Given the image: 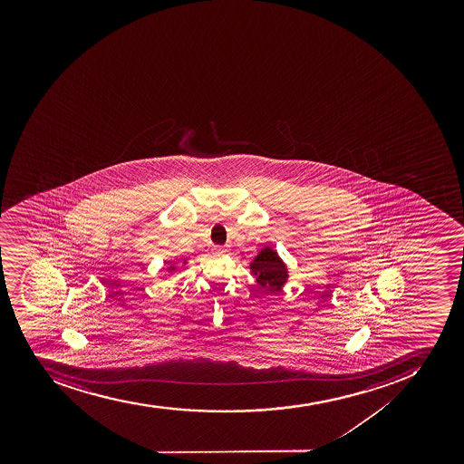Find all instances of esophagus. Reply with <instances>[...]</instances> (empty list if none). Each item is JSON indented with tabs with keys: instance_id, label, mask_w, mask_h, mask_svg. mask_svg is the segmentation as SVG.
<instances>
[{
	"instance_id": "esophagus-1",
	"label": "esophagus",
	"mask_w": 464,
	"mask_h": 464,
	"mask_svg": "<svg viewBox=\"0 0 464 464\" xmlns=\"http://www.w3.org/2000/svg\"><path fill=\"white\" fill-rule=\"evenodd\" d=\"M214 250L217 252V254H227V252H228V249L224 246H217Z\"/></svg>"
}]
</instances>
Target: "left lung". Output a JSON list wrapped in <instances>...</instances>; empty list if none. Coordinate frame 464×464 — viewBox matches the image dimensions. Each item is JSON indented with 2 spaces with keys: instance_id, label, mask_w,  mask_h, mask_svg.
<instances>
[{
  "instance_id": "1",
  "label": "left lung",
  "mask_w": 464,
  "mask_h": 464,
  "mask_svg": "<svg viewBox=\"0 0 464 464\" xmlns=\"http://www.w3.org/2000/svg\"><path fill=\"white\" fill-rule=\"evenodd\" d=\"M250 271L256 277V282L266 291H279L286 284L287 268L279 255L271 247H263L250 263Z\"/></svg>"
}]
</instances>
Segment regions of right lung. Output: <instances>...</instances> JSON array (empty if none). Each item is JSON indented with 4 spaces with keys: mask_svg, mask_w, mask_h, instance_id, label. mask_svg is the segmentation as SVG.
Returning <instances> with one entry per match:
<instances>
[{
    "mask_svg": "<svg viewBox=\"0 0 464 464\" xmlns=\"http://www.w3.org/2000/svg\"><path fill=\"white\" fill-rule=\"evenodd\" d=\"M184 264H187V261H184ZM175 268H177V266H175V264L172 263H170V266H168L169 271H173L175 270Z\"/></svg>",
    "mask_w": 464,
    "mask_h": 464,
    "instance_id": "obj_1",
    "label": "right lung"
}]
</instances>
